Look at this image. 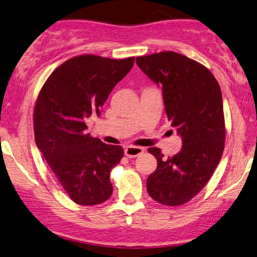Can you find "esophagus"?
I'll list each match as a JSON object with an SVG mask.
<instances>
[{"label":"esophagus","instance_id":"esophagus-1","mask_svg":"<svg viewBox=\"0 0 257 257\" xmlns=\"http://www.w3.org/2000/svg\"><path fill=\"white\" fill-rule=\"evenodd\" d=\"M125 155L127 156L128 158H134V157H138L139 155L144 154L145 149L141 148V147H134V146H128L125 148Z\"/></svg>","mask_w":257,"mask_h":257}]
</instances>
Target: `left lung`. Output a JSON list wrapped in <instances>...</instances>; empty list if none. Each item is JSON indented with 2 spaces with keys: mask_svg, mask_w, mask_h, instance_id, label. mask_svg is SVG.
Wrapping results in <instances>:
<instances>
[{
  "mask_svg": "<svg viewBox=\"0 0 257 257\" xmlns=\"http://www.w3.org/2000/svg\"><path fill=\"white\" fill-rule=\"evenodd\" d=\"M137 65L163 89L167 118L182 139V148L173 157L165 158L158 148L148 149L157 168L147 179V190L162 205H183L206 186L223 154L220 85L205 66L176 52L138 57Z\"/></svg>",
  "mask_w": 257,
  "mask_h": 257,
  "instance_id": "obj_1",
  "label": "left lung"
}]
</instances>
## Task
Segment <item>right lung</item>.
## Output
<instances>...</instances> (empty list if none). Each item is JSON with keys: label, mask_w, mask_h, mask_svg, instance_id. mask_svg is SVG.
I'll return each instance as SVG.
<instances>
[{"label": "right lung", "mask_w": 257, "mask_h": 257, "mask_svg": "<svg viewBox=\"0 0 257 257\" xmlns=\"http://www.w3.org/2000/svg\"><path fill=\"white\" fill-rule=\"evenodd\" d=\"M133 64V57L71 58L50 75L37 96L36 146L67 195L78 205H99L112 193L110 172L124 150L86 134L85 121L91 115L100 116V108Z\"/></svg>", "instance_id": "right-lung-1"}]
</instances>
